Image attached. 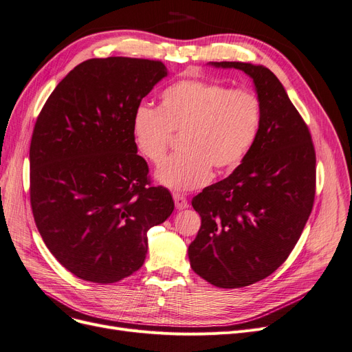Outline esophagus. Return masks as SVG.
Wrapping results in <instances>:
<instances>
[{
  "instance_id": "34e87169",
  "label": "esophagus",
  "mask_w": 352,
  "mask_h": 352,
  "mask_svg": "<svg viewBox=\"0 0 352 352\" xmlns=\"http://www.w3.org/2000/svg\"><path fill=\"white\" fill-rule=\"evenodd\" d=\"M173 201H175V205H176V209L182 210V209H186L189 206L188 204V199L185 195H180V193H173Z\"/></svg>"
}]
</instances>
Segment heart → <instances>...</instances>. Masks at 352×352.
I'll use <instances>...</instances> for the list:
<instances>
[{"mask_svg": "<svg viewBox=\"0 0 352 352\" xmlns=\"http://www.w3.org/2000/svg\"><path fill=\"white\" fill-rule=\"evenodd\" d=\"M261 122L263 108L256 92L186 79L162 92L159 108L135 111L133 137L138 151L160 164L173 135H182V154L167 159L156 179L173 190H192L208 184L212 167L225 172L240 164L254 146Z\"/></svg>", "mask_w": 352, "mask_h": 352, "instance_id": "1", "label": "heart"}]
</instances>
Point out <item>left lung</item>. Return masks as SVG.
I'll return each instance as SVG.
<instances>
[{"label": "left lung", "instance_id": "left-lung-1", "mask_svg": "<svg viewBox=\"0 0 352 352\" xmlns=\"http://www.w3.org/2000/svg\"><path fill=\"white\" fill-rule=\"evenodd\" d=\"M209 65L243 70L263 108L258 137L241 164L192 199L202 219L188 250L192 270L217 287L236 289L270 276L296 245L314 208L316 156L307 125L270 69Z\"/></svg>", "mask_w": 352, "mask_h": 352}]
</instances>
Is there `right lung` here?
I'll use <instances>...</instances> for the list:
<instances>
[{"instance_id": "1", "label": "right lung", "mask_w": 352, "mask_h": 352, "mask_svg": "<svg viewBox=\"0 0 352 352\" xmlns=\"http://www.w3.org/2000/svg\"><path fill=\"white\" fill-rule=\"evenodd\" d=\"M167 76L160 60L89 59L59 82L30 144V204L46 247L66 270L116 283L143 265L147 231L175 209L151 186L137 154L133 117Z\"/></svg>"}]
</instances>
